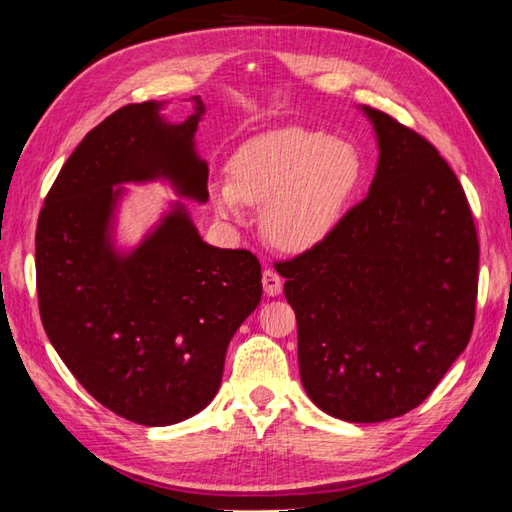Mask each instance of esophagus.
<instances>
[{
  "label": "esophagus",
  "mask_w": 512,
  "mask_h": 512,
  "mask_svg": "<svg viewBox=\"0 0 512 512\" xmlns=\"http://www.w3.org/2000/svg\"><path fill=\"white\" fill-rule=\"evenodd\" d=\"M262 284H264V292L268 297H277V295H281V290H284V279H281L273 268H264Z\"/></svg>",
  "instance_id": "34e87169"
}]
</instances>
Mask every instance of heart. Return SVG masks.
Returning a JSON list of instances; mask_svg holds the SVG:
<instances>
[{
	"label": "heart",
	"instance_id": "1",
	"mask_svg": "<svg viewBox=\"0 0 512 512\" xmlns=\"http://www.w3.org/2000/svg\"><path fill=\"white\" fill-rule=\"evenodd\" d=\"M361 180V158L328 132L292 127L253 140L235 156L231 184L215 191L222 215L244 204L264 206L268 242L281 250H308L325 242L345 215Z\"/></svg>",
	"mask_w": 512,
	"mask_h": 512
}]
</instances>
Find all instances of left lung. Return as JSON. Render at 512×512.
Segmentation results:
<instances>
[{
    "instance_id": "obj_1",
    "label": "left lung",
    "mask_w": 512,
    "mask_h": 512,
    "mask_svg": "<svg viewBox=\"0 0 512 512\" xmlns=\"http://www.w3.org/2000/svg\"><path fill=\"white\" fill-rule=\"evenodd\" d=\"M378 169L319 246L277 262L297 314L301 383L347 422L416 409L469 345L480 239L469 200L427 138L374 107Z\"/></svg>"
}]
</instances>
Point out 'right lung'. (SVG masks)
<instances>
[{
	"label": "right lung",
	"instance_id": "obj_1",
	"mask_svg": "<svg viewBox=\"0 0 512 512\" xmlns=\"http://www.w3.org/2000/svg\"><path fill=\"white\" fill-rule=\"evenodd\" d=\"M195 110L182 125L162 123L151 101L107 116L65 160L37 222L43 330L92 398L145 427L209 405L226 347L262 299L259 259L204 244L182 206L129 257L107 246L112 184L167 176L182 195L209 198Z\"/></svg>",
	"mask_w": 512,
	"mask_h": 512
}]
</instances>
